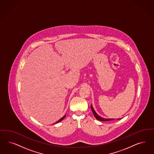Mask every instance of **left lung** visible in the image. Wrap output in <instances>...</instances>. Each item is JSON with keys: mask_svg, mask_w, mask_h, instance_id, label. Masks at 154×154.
<instances>
[{"mask_svg": "<svg viewBox=\"0 0 154 154\" xmlns=\"http://www.w3.org/2000/svg\"><path fill=\"white\" fill-rule=\"evenodd\" d=\"M91 110H92V112H93V113H94V117H95L96 119L99 120V121H111V120L114 119H104V118H102L101 117L99 116L98 114H97V113H96V112L94 111V108H93V107H92V105L91 106Z\"/></svg>", "mask_w": 154, "mask_h": 154, "instance_id": "8db88e82", "label": "left lung"}]
</instances>
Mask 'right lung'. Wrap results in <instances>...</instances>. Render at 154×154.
Wrapping results in <instances>:
<instances>
[{
	"instance_id": "1",
	"label": "right lung",
	"mask_w": 154,
	"mask_h": 154,
	"mask_svg": "<svg viewBox=\"0 0 154 154\" xmlns=\"http://www.w3.org/2000/svg\"><path fill=\"white\" fill-rule=\"evenodd\" d=\"M65 117H66V116H64V117H62V118H61V119H60V120H58V121H57V122H55V123H58V122H60V121H62V120H63V119H64V118H65Z\"/></svg>"
}]
</instances>
